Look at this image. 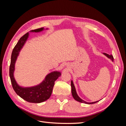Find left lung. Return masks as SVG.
I'll use <instances>...</instances> for the list:
<instances>
[{
    "label": "left lung",
    "instance_id": "obj_1",
    "mask_svg": "<svg viewBox=\"0 0 126 126\" xmlns=\"http://www.w3.org/2000/svg\"><path fill=\"white\" fill-rule=\"evenodd\" d=\"M104 54L105 56H106L108 58H109L111 60H112V61L113 60V56L111 55H109L108 54H106V53H104ZM71 93H72V97H74V98L76 100H77V101H79L80 102L85 103V104H94V103H96V102H97L98 101H97L93 102H87L85 101L84 100H82L78 96L77 93H76L75 87V86L74 85V83H73V82H72V81H71Z\"/></svg>",
    "mask_w": 126,
    "mask_h": 126
}]
</instances>
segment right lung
I'll return each instance as SVG.
<instances>
[{
	"instance_id": "right-lung-1",
	"label": "right lung",
	"mask_w": 126,
	"mask_h": 126,
	"mask_svg": "<svg viewBox=\"0 0 126 126\" xmlns=\"http://www.w3.org/2000/svg\"><path fill=\"white\" fill-rule=\"evenodd\" d=\"M44 28L31 30V32H38L43 31ZM29 36V33H26L22 36L12 51L11 62L9 67V76L13 88L16 93L24 100L31 103H40L50 98L52 94L55 81L61 76L59 71H54L49 74L44 80L39 85L32 87L24 88L19 86L14 77L15 64L21 49L23 47Z\"/></svg>"
}]
</instances>
